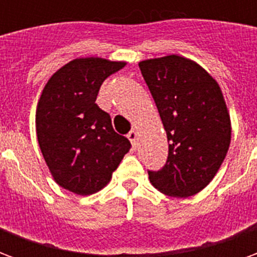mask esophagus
Returning a JSON list of instances; mask_svg holds the SVG:
<instances>
[{"label":"esophagus","instance_id":"esophagus-1","mask_svg":"<svg viewBox=\"0 0 257 257\" xmlns=\"http://www.w3.org/2000/svg\"><path fill=\"white\" fill-rule=\"evenodd\" d=\"M138 138H139V134L136 131H131L128 134V139L131 140L132 147H136V145H138Z\"/></svg>","mask_w":257,"mask_h":257}]
</instances>
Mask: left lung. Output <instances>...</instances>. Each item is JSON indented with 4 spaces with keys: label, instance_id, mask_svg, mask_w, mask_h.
Here are the masks:
<instances>
[{
    "label": "left lung",
    "instance_id": "8db88e82",
    "mask_svg": "<svg viewBox=\"0 0 257 257\" xmlns=\"http://www.w3.org/2000/svg\"><path fill=\"white\" fill-rule=\"evenodd\" d=\"M167 132L165 167L149 172L162 194L186 198L215 178L231 142V119L224 96L212 75L180 55L139 63Z\"/></svg>",
    "mask_w": 257,
    "mask_h": 257
}]
</instances>
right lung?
Listing matches in <instances>:
<instances>
[{
    "instance_id": "add662e5",
    "label": "right lung",
    "mask_w": 257,
    "mask_h": 257,
    "mask_svg": "<svg viewBox=\"0 0 257 257\" xmlns=\"http://www.w3.org/2000/svg\"><path fill=\"white\" fill-rule=\"evenodd\" d=\"M126 66L103 58H77L48 79L36 111L42 157L53 180L78 195L97 193L131 149L111 118L96 104L103 81Z\"/></svg>"
}]
</instances>
